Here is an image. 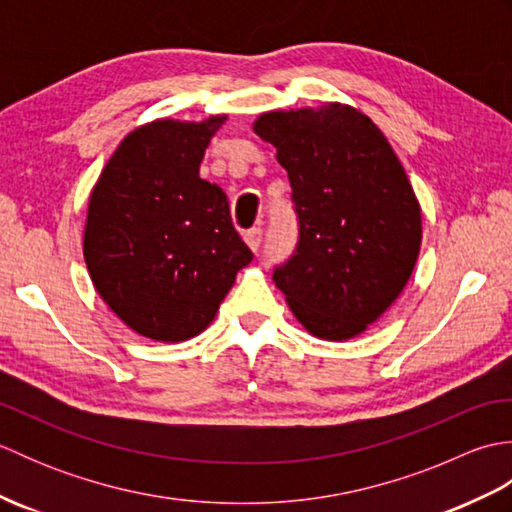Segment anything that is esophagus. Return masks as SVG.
<instances>
[{
  "mask_svg": "<svg viewBox=\"0 0 512 512\" xmlns=\"http://www.w3.org/2000/svg\"><path fill=\"white\" fill-rule=\"evenodd\" d=\"M244 242L248 244L250 250H257L259 244H262V228H250V231H246Z\"/></svg>",
  "mask_w": 512,
  "mask_h": 512,
  "instance_id": "obj_1",
  "label": "esophagus"
}]
</instances>
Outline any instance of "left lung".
Listing matches in <instances>:
<instances>
[{"mask_svg":"<svg viewBox=\"0 0 512 512\" xmlns=\"http://www.w3.org/2000/svg\"><path fill=\"white\" fill-rule=\"evenodd\" d=\"M299 215V246L275 286L312 336L347 341L394 303L413 273L422 211L389 140L352 105L259 114Z\"/></svg>","mask_w":512,"mask_h":512,"instance_id":"left-lung-1","label":"left lung"}]
</instances>
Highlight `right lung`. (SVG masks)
<instances>
[{
  "instance_id": "right-lung-1",
  "label": "right lung",
  "mask_w": 512,
  "mask_h": 512,
  "mask_svg": "<svg viewBox=\"0 0 512 512\" xmlns=\"http://www.w3.org/2000/svg\"><path fill=\"white\" fill-rule=\"evenodd\" d=\"M226 121L158 118L129 132L96 180L83 231L92 284L129 330L180 343L209 328L253 253L226 193L200 178Z\"/></svg>"
}]
</instances>
